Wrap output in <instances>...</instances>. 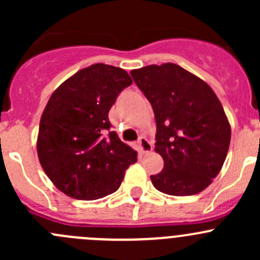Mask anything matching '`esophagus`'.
Wrapping results in <instances>:
<instances>
[{"label":"esophagus","mask_w":260,"mask_h":260,"mask_svg":"<svg viewBox=\"0 0 260 260\" xmlns=\"http://www.w3.org/2000/svg\"><path fill=\"white\" fill-rule=\"evenodd\" d=\"M138 149H140L141 153L143 154L149 153V152L153 149V146H152V143L149 142L146 137H141L140 140H138Z\"/></svg>","instance_id":"esophagus-1"}]
</instances>
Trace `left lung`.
Here are the masks:
<instances>
[{"instance_id":"left-lung-1","label":"left lung","mask_w":260,"mask_h":260,"mask_svg":"<svg viewBox=\"0 0 260 260\" xmlns=\"http://www.w3.org/2000/svg\"><path fill=\"white\" fill-rule=\"evenodd\" d=\"M131 75L154 112V151L165 165L151 176L153 186L174 196L205 190L221 170L232 137L216 94L208 83L174 62L148 65Z\"/></svg>"}]
</instances>
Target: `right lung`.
I'll list each match as a JSON object with an SVG mask.
<instances>
[{
    "label": "right lung",
    "instance_id": "obj_1",
    "mask_svg": "<svg viewBox=\"0 0 260 260\" xmlns=\"http://www.w3.org/2000/svg\"><path fill=\"white\" fill-rule=\"evenodd\" d=\"M132 84L125 70L93 64L60 84L40 119L38 156L61 192L77 200H96L119 188L137 152L109 131V109Z\"/></svg>",
    "mask_w": 260,
    "mask_h": 260
}]
</instances>
